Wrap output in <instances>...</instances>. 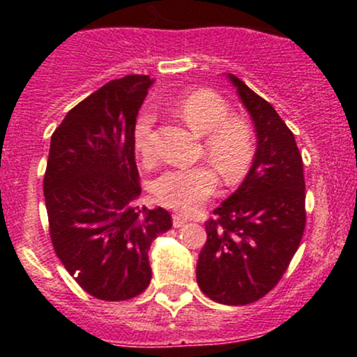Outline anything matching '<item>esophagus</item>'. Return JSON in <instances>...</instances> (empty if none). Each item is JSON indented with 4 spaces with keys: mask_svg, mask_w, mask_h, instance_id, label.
Masks as SVG:
<instances>
[{
    "mask_svg": "<svg viewBox=\"0 0 357 357\" xmlns=\"http://www.w3.org/2000/svg\"><path fill=\"white\" fill-rule=\"evenodd\" d=\"M172 225H174V228H181V226L186 225V219L183 218V215H172Z\"/></svg>",
    "mask_w": 357,
    "mask_h": 357,
    "instance_id": "obj_1",
    "label": "esophagus"
}]
</instances>
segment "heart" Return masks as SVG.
Segmentation results:
<instances>
[{
	"label": "heart",
	"instance_id": "1",
	"mask_svg": "<svg viewBox=\"0 0 357 357\" xmlns=\"http://www.w3.org/2000/svg\"><path fill=\"white\" fill-rule=\"evenodd\" d=\"M178 115L195 135L204 136L202 155L207 157L228 186L245 178L255 155V139L250 124L231 115L225 98L208 89L190 93L178 103ZM155 115L143 112L135 126V146L145 162L155 158L153 146ZM219 176L208 165L169 169L153 181V199L162 207L193 212L215 193Z\"/></svg>",
	"mask_w": 357,
	"mask_h": 357
}]
</instances>
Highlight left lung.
Returning <instances> with one entry per match:
<instances>
[{"mask_svg": "<svg viewBox=\"0 0 357 357\" xmlns=\"http://www.w3.org/2000/svg\"><path fill=\"white\" fill-rule=\"evenodd\" d=\"M257 132V152L242 186L205 221L207 242L197 282L212 301L245 305L285 275L305 228V183L294 132L269 102L229 74Z\"/></svg>", "mask_w": 357, "mask_h": 357, "instance_id": "1", "label": "left lung"}]
</instances>
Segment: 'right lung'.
I'll use <instances>...</instances> for the list:
<instances>
[{
    "label": "right lung",
    "mask_w": 357,
    "mask_h": 357,
    "mask_svg": "<svg viewBox=\"0 0 357 357\" xmlns=\"http://www.w3.org/2000/svg\"><path fill=\"white\" fill-rule=\"evenodd\" d=\"M155 79L126 75L74 107L52 135L45 204L56 257L100 301H129L152 280L149 248L171 214L136 205V115Z\"/></svg>",
    "instance_id": "1"
}]
</instances>
